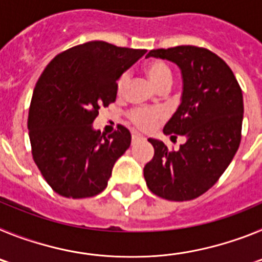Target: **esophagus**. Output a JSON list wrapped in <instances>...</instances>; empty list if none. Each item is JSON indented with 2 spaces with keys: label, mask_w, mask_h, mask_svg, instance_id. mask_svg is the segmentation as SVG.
Returning a JSON list of instances; mask_svg holds the SVG:
<instances>
[{
  "label": "esophagus",
  "mask_w": 262,
  "mask_h": 262,
  "mask_svg": "<svg viewBox=\"0 0 262 262\" xmlns=\"http://www.w3.org/2000/svg\"><path fill=\"white\" fill-rule=\"evenodd\" d=\"M142 139H143V136L138 135V134H134V135H133V143L139 142V140H142Z\"/></svg>",
  "instance_id": "34e87169"
}]
</instances>
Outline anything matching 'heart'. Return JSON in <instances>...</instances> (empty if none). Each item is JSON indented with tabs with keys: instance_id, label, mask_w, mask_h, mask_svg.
I'll return each instance as SVG.
<instances>
[{
	"instance_id": "heart-1",
	"label": "heart",
	"mask_w": 262,
	"mask_h": 262,
	"mask_svg": "<svg viewBox=\"0 0 262 262\" xmlns=\"http://www.w3.org/2000/svg\"><path fill=\"white\" fill-rule=\"evenodd\" d=\"M143 71L149 78L155 88L157 90H168L172 85L173 75L168 64H165L161 60H151V61L145 62L143 67ZM128 84V75L122 73L118 77L115 82V90H117L118 96H122ZM164 118V113L159 108H133L128 113V120L136 128L142 129V131H151L159 122H161Z\"/></svg>"
}]
</instances>
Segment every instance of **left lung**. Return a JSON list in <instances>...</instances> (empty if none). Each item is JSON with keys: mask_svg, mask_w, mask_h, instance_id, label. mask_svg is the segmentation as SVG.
Wrapping results in <instances>:
<instances>
[{"mask_svg": "<svg viewBox=\"0 0 262 262\" xmlns=\"http://www.w3.org/2000/svg\"><path fill=\"white\" fill-rule=\"evenodd\" d=\"M147 56L170 60L181 69V105L163 131L170 138L184 135L186 143L174 151L148 139L155 155L144 166L145 182L164 200H194L216 184L239 148L242 88L227 62L207 48L177 46L151 50Z\"/></svg>", "mask_w": 262, "mask_h": 262, "instance_id": "8db88e82", "label": "left lung"}]
</instances>
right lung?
Returning <instances> with one entry per match:
<instances>
[{"mask_svg":"<svg viewBox=\"0 0 262 262\" xmlns=\"http://www.w3.org/2000/svg\"><path fill=\"white\" fill-rule=\"evenodd\" d=\"M145 50L94 40L60 52L39 77L30 103L32 159L47 184L73 200L103 191L131 134L118 124L103 136L92 123L117 98L115 82Z\"/></svg>","mask_w":262,"mask_h":262,"instance_id":"1","label":"right lung"}]
</instances>
